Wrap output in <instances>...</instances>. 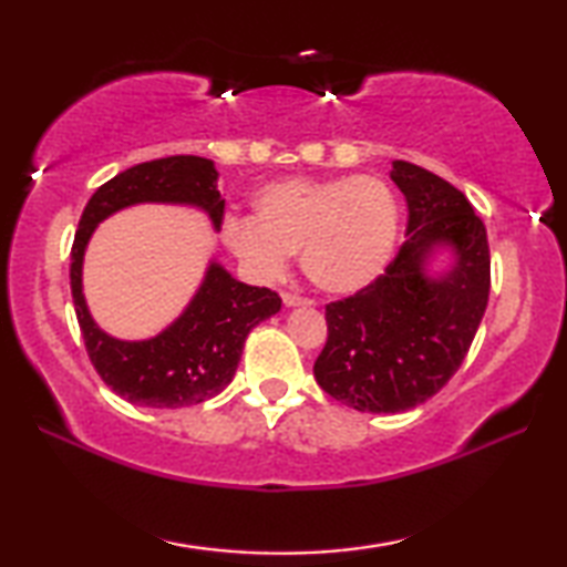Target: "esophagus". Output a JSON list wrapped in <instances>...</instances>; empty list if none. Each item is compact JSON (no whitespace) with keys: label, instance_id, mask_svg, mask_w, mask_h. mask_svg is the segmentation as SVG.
Instances as JSON below:
<instances>
[{"label":"esophagus","instance_id":"esophagus-1","mask_svg":"<svg viewBox=\"0 0 567 567\" xmlns=\"http://www.w3.org/2000/svg\"><path fill=\"white\" fill-rule=\"evenodd\" d=\"M282 302H285V307H310V305H315L312 300H307V297L292 295V292H285L282 295Z\"/></svg>","mask_w":567,"mask_h":567}]
</instances>
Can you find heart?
Masks as SVG:
<instances>
[{
	"label": "heart",
	"mask_w": 567,
	"mask_h": 567,
	"mask_svg": "<svg viewBox=\"0 0 567 567\" xmlns=\"http://www.w3.org/2000/svg\"><path fill=\"white\" fill-rule=\"evenodd\" d=\"M400 205L378 175L282 177L252 195V217H227L223 243L257 280H277L292 252L315 287L352 295L392 260Z\"/></svg>",
	"instance_id": "1"
}]
</instances>
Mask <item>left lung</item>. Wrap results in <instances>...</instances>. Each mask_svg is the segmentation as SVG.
Segmentation results:
<instances>
[{"label": "left lung", "instance_id": "left-lung-1", "mask_svg": "<svg viewBox=\"0 0 567 567\" xmlns=\"http://www.w3.org/2000/svg\"><path fill=\"white\" fill-rule=\"evenodd\" d=\"M405 195L408 239L385 275L324 307L328 342L318 385L360 412H405L447 385L473 344L491 295L483 219L457 187L410 162H392ZM440 251L451 262L434 270Z\"/></svg>", "mask_w": 567, "mask_h": 567}]
</instances>
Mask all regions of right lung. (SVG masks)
Returning <instances> with one entry per match:
<instances>
[{
	"label": "right lung",
	"instance_id": "right-lung-1",
	"mask_svg": "<svg viewBox=\"0 0 567 567\" xmlns=\"http://www.w3.org/2000/svg\"><path fill=\"white\" fill-rule=\"evenodd\" d=\"M217 177L215 162L195 155L142 162L104 182L82 213L70 267L76 322L94 370L132 405L172 410L219 395L235 378L249 330L282 307L272 290L239 282L225 265L209 260L179 318L147 340H120L92 318L82 270L100 223L134 205H177L199 209L219 233L225 199L219 197Z\"/></svg>",
	"mask_w": 567,
	"mask_h": 567
}]
</instances>
